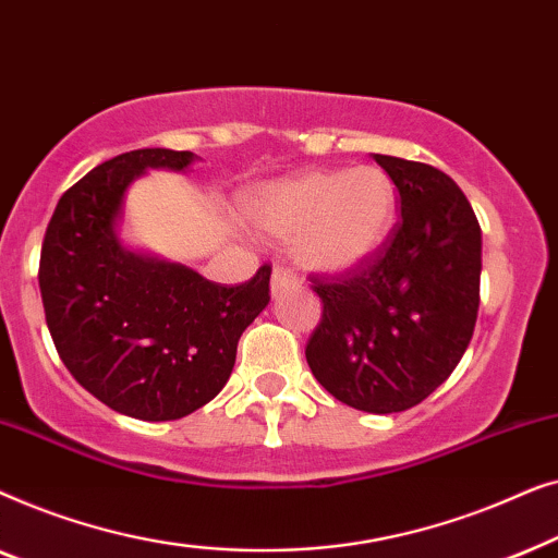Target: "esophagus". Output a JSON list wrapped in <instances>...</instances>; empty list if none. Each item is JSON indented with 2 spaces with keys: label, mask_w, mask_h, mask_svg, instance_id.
<instances>
[{
  "label": "esophagus",
  "mask_w": 558,
  "mask_h": 558,
  "mask_svg": "<svg viewBox=\"0 0 558 558\" xmlns=\"http://www.w3.org/2000/svg\"><path fill=\"white\" fill-rule=\"evenodd\" d=\"M296 287V277L284 266H274V274H271V294L279 296L284 294L287 289H294Z\"/></svg>",
  "instance_id": "obj_1"
}]
</instances>
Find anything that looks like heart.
Masks as SVG:
<instances>
[{
    "mask_svg": "<svg viewBox=\"0 0 558 558\" xmlns=\"http://www.w3.org/2000/svg\"><path fill=\"white\" fill-rule=\"evenodd\" d=\"M396 220V185L376 165L312 170L271 185L258 205V223L279 239H296L307 269L353 271L384 246Z\"/></svg>",
    "mask_w": 558,
    "mask_h": 558,
    "instance_id": "heart-1",
    "label": "heart"
}]
</instances>
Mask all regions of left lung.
Wrapping results in <instances>:
<instances>
[{
    "mask_svg": "<svg viewBox=\"0 0 558 558\" xmlns=\"http://www.w3.org/2000/svg\"><path fill=\"white\" fill-rule=\"evenodd\" d=\"M373 159L399 190L401 218L357 269L310 274L323 317L304 355L338 401L396 414L445 384L470 345L483 233L468 197L437 167Z\"/></svg>",
    "mask_w": 558,
    "mask_h": 558,
    "instance_id": "1",
    "label": "left lung"
}]
</instances>
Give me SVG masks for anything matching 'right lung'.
Returning a JSON list of instances; mask_svg holds the SVG:
<instances>
[{"mask_svg": "<svg viewBox=\"0 0 558 558\" xmlns=\"http://www.w3.org/2000/svg\"><path fill=\"white\" fill-rule=\"evenodd\" d=\"M190 162L193 151L134 149L94 167L58 201L40 251L60 361L98 401L142 422H172L216 399L241 332L271 300L269 264L243 284H218L121 248L113 220L129 182Z\"/></svg>", "mask_w": 558, "mask_h": 558, "instance_id": "right-lung-1", "label": "right lung"}]
</instances>
